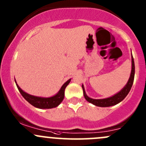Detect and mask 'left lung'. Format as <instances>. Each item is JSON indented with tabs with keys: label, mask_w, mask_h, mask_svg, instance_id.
Listing matches in <instances>:
<instances>
[{
	"label": "left lung",
	"mask_w": 146,
	"mask_h": 146,
	"mask_svg": "<svg viewBox=\"0 0 146 146\" xmlns=\"http://www.w3.org/2000/svg\"><path fill=\"white\" fill-rule=\"evenodd\" d=\"M134 74H135V66H134V58H133L132 55H131V74H130V76L127 84L124 86V88L120 91H119L117 93L115 94V95L110 97V98L96 100V99L89 98L86 95L85 89H84V86L82 84V88L83 91H84V98H85L86 100L88 102L91 103V104L95 105L97 106H100V107H108V106H114V105L118 104V103L123 101L124 99L126 98V96L128 95L130 90H131L133 82H134Z\"/></svg>",
	"instance_id": "left-lung-1"
}]
</instances>
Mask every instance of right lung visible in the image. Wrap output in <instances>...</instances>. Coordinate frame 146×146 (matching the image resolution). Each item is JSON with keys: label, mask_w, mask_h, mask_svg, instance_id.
Masks as SVG:
<instances>
[{"label": "right lung", "mask_w": 146, "mask_h": 146, "mask_svg": "<svg viewBox=\"0 0 146 146\" xmlns=\"http://www.w3.org/2000/svg\"><path fill=\"white\" fill-rule=\"evenodd\" d=\"M70 81H71V79L67 80L66 82L62 86V87L60 88V90L54 96L50 97V98H42V97L34 96V95H30L27 92H24L18 86L16 80H15L17 88H18L20 93L21 94L23 98L33 106L42 109H52V108H55L58 106L63 100L64 96H65V89L67 87V86L70 84Z\"/></svg>", "instance_id": "right-lung-1"}]
</instances>
